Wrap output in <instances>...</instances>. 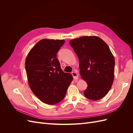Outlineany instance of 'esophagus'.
<instances>
[{"mask_svg":"<svg viewBox=\"0 0 133 133\" xmlns=\"http://www.w3.org/2000/svg\"><path fill=\"white\" fill-rule=\"evenodd\" d=\"M71 74H72V75H73V78H74V79H78V78H79L78 74H77V73H76V72H75V71L72 72Z\"/></svg>","mask_w":133,"mask_h":133,"instance_id":"obj_1","label":"esophagus"}]
</instances>
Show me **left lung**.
I'll use <instances>...</instances> for the list:
<instances>
[{
  "mask_svg": "<svg viewBox=\"0 0 133 133\" xmlns=\"http://www.w3.org/2000/svg\"><path fill=\"white\" fill-rule=\"evenodd\" d=\"M79 61L80 74L88 84L84 95L98 100L110 90L114 77L115 59L107 44L96 36H84L71 40Z\"/></svg>",
  "mask_w": 133,
  "mask_h": 133,
  "instance_id": "left-lung-1",
  "label": "left lung"
}]
</instances>
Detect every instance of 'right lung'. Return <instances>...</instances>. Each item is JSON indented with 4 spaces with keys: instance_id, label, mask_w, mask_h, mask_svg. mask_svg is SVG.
Masks as SVG:
<instances>
[{
    "instance_id": "add662e5",
    "label": "right lung",
    "mask_w": 133,
    "mask_h": 133,
    "mask_svg": "<svg viewBox=\"0 0 133 133\" xmlns=\"http://www.w3.org/2000/svg\"><path fill=\"white\" fill-rule=\"evenodd\" d=\"M64 40L42 39L28 53L25 66L28 81L34 95L44 103L54 105L66 94L73 76L64 73L57 54Z\"/></svg>"
}]
</instances>
